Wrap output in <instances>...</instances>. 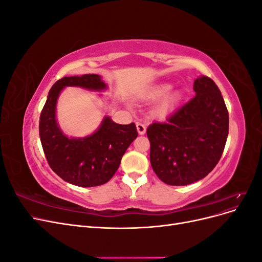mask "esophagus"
Segmentation results:
<instances>
[{
  "instance_id": "1",
  "label": "esophagus",
  "mask_w": 262,
  "mask_h": 262,
  "mask_svg": "<svg viewBox=\"0 0 262 262\" xmlns=\"http://www.w3.org/2000/svg\"><path fill=\"white\" fill-rule=\"evenodd\" d=\"M137 129H138L139 134H141V136H143V134H145V132H146V126L143 123L138 122L137 123Z\"/></svg>"
}]
</instances>
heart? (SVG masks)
<instances>
[{"instance_id":"heart-1","label":"heart","mask_w":262,"mask_h":262,"mask_svg":"<svg viewBox=\"0 0 262 262\" xmlns=\"http://www.w3.org/2000/svg\"><path fill=\"white\" fill-rule=\"evenodd\" d=\"M171 89V86L169 84H162L158 85L157 87L149 93V97L150 98H160L164 96L155 107V113L157 115H167L170 112H172L173 108H175L179 101V93L177 92H172L169 93L167 95L165 94L168 93V91Z\"/></svg>"}]
</instances>
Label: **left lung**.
<instances>
[{
	"label": "left lung",
	"instance_id": "left-lung-1",
	"mask_svg": "<svg viewBox=\"0 0 262 262\" xmlns=\"http://www.w3.org/2000/svg\"><path fill=\"white\" fill-rule=\"evenodd\" d=\"M195 96L147 130L149 161L162 181L187 186L204 178L223 154L228 136V112L217 85L201 75Z\"/></svg>",
	"mask_w": 262,
	"mask_h": 262
}]
</instances>
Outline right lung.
<instances>
[{
    "label": "right lung",
    "instance_id": "add662e5",
    "mask_svg": "<svg viewBox=\"0 0 262 262\" xmlns=\"http://www.w3.org/2000/svg\"><path fill=\"white\" fill-rule=\"evenodd\" d=\"M67 86L101 92L107 85L97 74L66 76L49 91L40 114L39 136L51 169L63 180L78 187H96L112 179L126 148L137 139L134 123L118 124L106 116L91 136L69 138L55 118L60 93Z\"/></svg>",
    "mask_w": 262,
    "mask_h": 262
}]
</instances>
